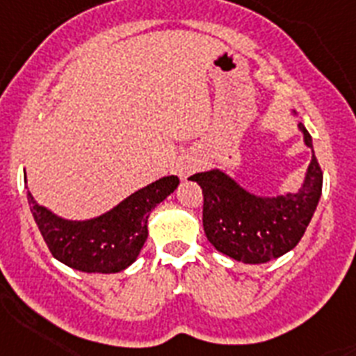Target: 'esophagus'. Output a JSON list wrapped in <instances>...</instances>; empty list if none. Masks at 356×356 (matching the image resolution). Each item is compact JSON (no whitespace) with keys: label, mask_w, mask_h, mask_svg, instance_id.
I'll return each mask as SVG.
<instances>
[{"label":"esophagus","mask_w":356,"mask_h":356,"mask_svg":"<svg viewBox=\"0 0 356 356\" xmlns=\"http://www.w3.org/2000/svg\"><path fill=\"white\" fill-rule=\"evenodd\" d=\"M200 163H202V161H200L196 156H187V158H185V160L181 161L180 165H178V175H180L181 180H187V178H189V176L193 175V172L198 171Z\"/></svg>","instance_id":"1"}]
</instances>
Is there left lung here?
<instances>
[{
  "instance_id": "8db88e82",
  "label": "left lung",
  "mask_w": 356,
  "mask_h": 356,
  "mask_svg": "<svg viewBox=\"0 0 356 356\" xmlns=\"http://www.w3.org/2000/svg\"><path fill=\"white\" fill-rule=\"evenodd\" d=\"M296 127L304 136V145L313 152L298 189L275 196L257 195L220 167L189 178L204 191L205 236L216 251L236 262L266 264L280 258L300 242L315 214L322 196V171L311 134L304 123Z\"/></svg>"
}]
</instances>
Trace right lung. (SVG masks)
<instances>
[{"label":"right lung","instance_id":"1","mask_svg":"<svg viewBox=\"0 0 356 356\" xmlns=\"http://www.w3.org/2000/svg\"><path fill=\"white\" fill-rule=\"evenodd\" d=\"M26 184V175H25ZM180 180L169 175L134 191L113 209L85 220L58 216L26 193L41 236L52 257L81 273H120L127 269L147 240V220L151 211L175 193Z\"/></svg>","mask_w":356,"mask_h":356}]
</instances>
